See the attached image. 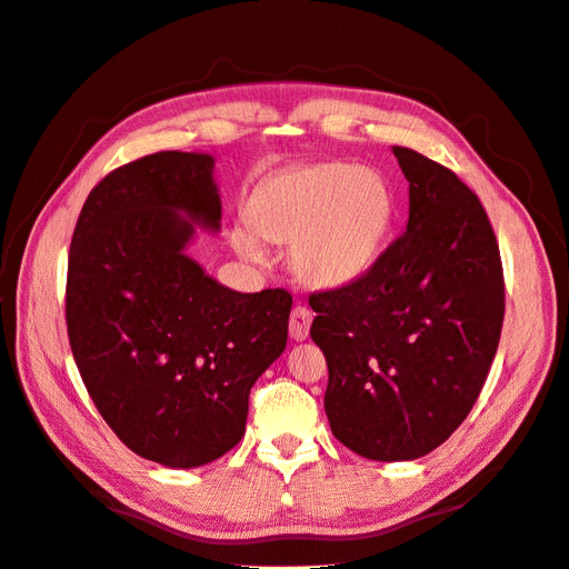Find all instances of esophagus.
Listing matches in <instances>:
<instances>
[{
    "instance_id": "esophagus-1",
    "label": "esophagus",
    "mask_w": 569,
    "mask_h": 569,
    "mask_svg": "<svg viewBox=\"0 0 569 569\" xmlns=\"http://www.w3.org/2000/svg\"><path fill=\"white\" fill-rule=\"evenodd\" d=\"M311 322H313V313L308 311L306 306H297L289 316V337L295 341L308 339V332H311Z\"/></svg>"
}]
</instances>
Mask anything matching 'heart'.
<instances>
[{
  "instance_id": "obj_1",
  "label": "heart",
  "mask_w": 569,
  "mask_h": 569,
  "mask_svg": "<svg viewBox=\"0 0 569 569\" xmlns=\"http://www.w3.org/2000/svg\"><path fill=\"white\" fill-rule=\"evenodd\" d=\"M251 230L232 232V249L266 263L261 242L289 247V268L311 289L358 282L382 256L396 220L389 182L370 168L320 163L287 170L256 189L247 206Z\"/></svg>"
}]
</instances>
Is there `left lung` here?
<instances>
[{
    "label": "left lung",
    "instance_id": "obj_1",
    "mask_svg": "<svg viewBox=\"0 0 569 569\" xmlns=\"http://www.w3.org/2000/svg\"><path fill=\"white\" fill-rule=\"evenodd\" d=\"M408 180L406 232L358 282L308 299L330 382L332 435L370 460H416L468 418L506 311L487 211L449 168L391 147Z\"/></svg>",
    "mask_w": 569,
    "mask_h": 569
}]
</instances>
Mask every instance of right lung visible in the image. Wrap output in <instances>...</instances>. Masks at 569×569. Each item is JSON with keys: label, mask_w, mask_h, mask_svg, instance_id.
<instances>
[{"label": "right lung", "mask_w": 569, "mask_h": 569, "mask_svg": "<svg viewBox=\"0 0 569 569\" xmlns=\"http://www.w3.org/2000/svg\"><path fill=\"white\" fill-rule=\"evenodd\" d=\"M216 159L159 151L84 201L68 253L66 325L80 377L130 451L173 470L244 437L249 391L287 347L291 297L242 295L187 247L220 232Z\"/></svg>", "instance_id": "1"}]
</instances>
